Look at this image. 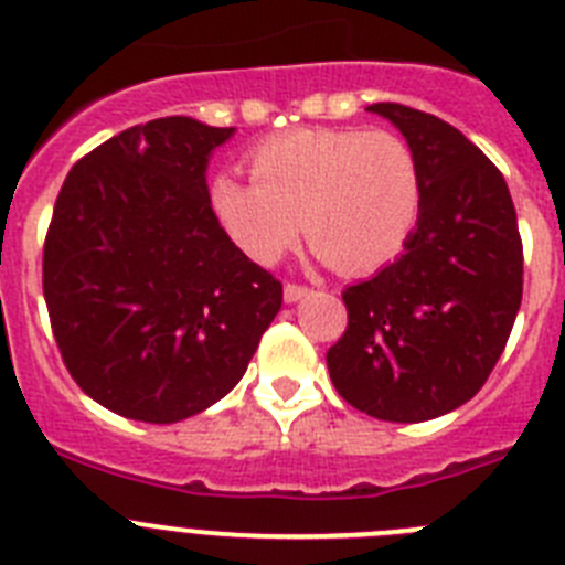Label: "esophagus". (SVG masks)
Masks as SVG:
<instances>
[{
  "label": "esophagus",
  "instance_id": "obj_1",
  "mask_svg": "<svg viewBox=\"0 0 565 565\" xmlns=\"http://www.w3.org/2000/svg\"><path fill=\"white\" fill-rule=\"evenodd\" d=\"M308 294H311V288L297 286V282H286V288H282V297H286V302H299V299L308 297Z\"/></svg>",
  "mask_w": 565,
  "mask_h": 565
}]
</instances>
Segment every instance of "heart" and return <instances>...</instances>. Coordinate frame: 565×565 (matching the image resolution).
<instances>
[{
	"label": "heart",
	"instance_id": "b5f03b06",
	"mask_svg": "<svg viewBox=\"0 0 565 565\" xmlns=\"http://www.w3.org/2000/svg\"><path fill=\"white\" fill-rule=\"evenodd\" d=\"M254 181L217 174L209 203L239 252L271 266L299 239L342 274H371L407 246L424 203L418 154L387 129H291L252 152Z\"/></svg>",
	"mask_w": 565,
	"mask_h": 565
}]
</instances>
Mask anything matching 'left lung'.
Segmentation results:
<instances>
[{
  "label": "left lung",
  "mask_w": 565,
  "mask_h": 565,
  "mask_svg": "<svg viewBox=\"0 0 565 565\" xmlns=\"http://www.w3.org/2000/svg\"><path fill=\"white\" fill-rule=\"evenodd\" d=\"M411 143L424 203L402 257L344 288L348 328L328 351L339 396L382 422H427L476 396L523 297V246L503 174L456 127L371 104Z\"/></svg>",
  "instance_id": "1"
}]
</instances>
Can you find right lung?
Returning a JSON list of instances; mask_svg holds the SVG:
<instances>
[{"instance_id":"1","label":"right lung","mask_w":565,"mask_h":565,"mask_svg":"<svg viewBox=\"0 0 565 565\" xmlns=\"http://www.w3.org/2000/svg\"><path fill=\"white\" fill-rule=\"evenodd\" d=\"M234 127L138 124L70 169L44 239L50 326L70 376L124 418L172 424L243 379L282 306L209 203L206 167Z\"/></svg>"}]
</instances>
